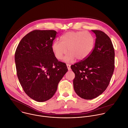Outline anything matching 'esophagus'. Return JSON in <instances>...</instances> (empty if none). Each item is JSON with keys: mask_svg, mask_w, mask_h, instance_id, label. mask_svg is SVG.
Wrapping results in <instances>:
<instances>
[{"mask_svg": "<svg viewBox=\"0 0 128 128\" xmlns=\"http://www.w3.org/2000/svg\"><path fill=\"white\" fill-rule=\"evenodd\" d=\"M66 66H67V68H68V70H70V65L69 64H66Z\"/></svg>", "mask_w": 128, "mask_h": 128, "instance_id": "1", "label": "esophagus"}]
</instances>
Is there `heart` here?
<instances>
[{
    "mask_svg": "<svg viewBox=\"0 0 128 128\" xmlns=\"http://www.w3.org/2000/svg\"><path fill=\"white\" fill-rule=\"evenodd\" d=\"M62 42L55 41L52 44V50L55 57L59 60L68 52L64 58L66 62H72L75 58L82 60L92 53L94 44L92 36L87 32H69L62 35Z\"/></svg>",
    "mask_w": 128,
    "mask_h": 128,
    "instance_id": "b5f03b06",
    "label": "heart"
}]
</instances>
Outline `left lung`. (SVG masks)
<instances>
[{
  "instance_id": "1",
  "label": "left lung",
  "mask_w": 128,
  "mask_h": 128,
  "mask_svg": "<svg viewBox=\"0 0 128 128\" xmlns=\"http://www.w3.org/2000/svg\"><path fill=\"white\" fill-rule=\"evenodd\" d=\"M92 31L96 36L92 53L70 66L75 74L74 91L86 100L94 98L106 90L114 68V51L110 38L102 31Z\"/></svg>"
}]
</instances>
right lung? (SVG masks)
<instances>
[{"label": "right lung", "mask_w": 128, "mask_h": 128, "mask_svg": "<svg viewBox=\"0 0 128 128\" xmlns=\"http://www.w3.org/2000/svg\"><path fill=\"white\" fill-rule=\"evenodd\" d=\"M57 32L34 30L25 36L15 52L17 75L26 94L43 102L52 98L68 72L66 64L59 62L52 50Z\"/></svg>", "instance_id": "1"}]
</instances>
